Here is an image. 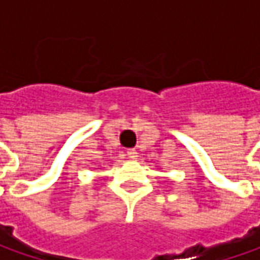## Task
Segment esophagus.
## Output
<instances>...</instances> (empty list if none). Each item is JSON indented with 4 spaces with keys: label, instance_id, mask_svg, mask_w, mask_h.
I'll list each match as a JSON object with an SVG mask.
<instances>
[{
    "label": "esophagus",
    "instance_id": "34e87169",
    "mask_svg": "<svg viewBox=\"0 0 260 260\" xmlns=\"http://www.w3.org/2000/svg\"><path fill=\"white\" fill-rule=\"evenodd\" d=\"M126 155H128L129 158H137V157H138V152H137L135 148H131V150L126 151Z\"/></svg>",
    "mask_w": 260,
    "mask_h": 260
}]
</instances>
